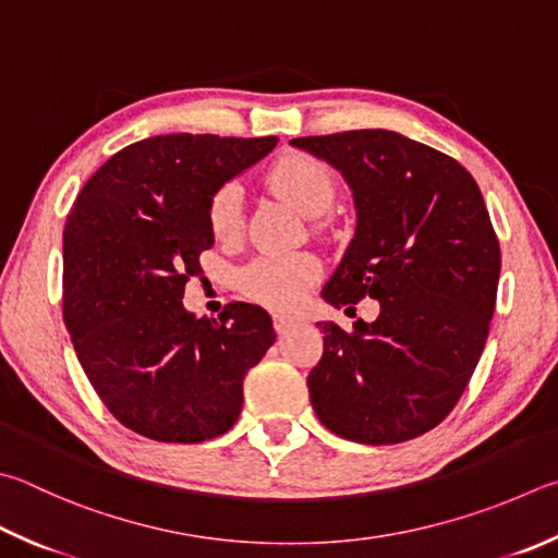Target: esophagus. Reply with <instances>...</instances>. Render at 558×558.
Wrapping results in <instances>:
<instances>
[{
    "label": "esophagus",
    "instance_id": "1",
    "mask_svg": "<svg viewBox=\"0 0 558 558\" xmlns=\"http://www.w3.org/2000/svg\"><path fill=\"white\" fill-rule=\"evenodd\" d=\"M295 324H298V319L288 317V314H272V327H276L278 333L290 331L292 327H295Z\"/></svg>",
    "mask_w": 558,
    "mask_h": 558
}]
</instances>
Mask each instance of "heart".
<instances>
[{
	"mask_svg": "<svg viewBox=\"0 0 558 558\" xmlns=\"http://www.w3.org/2000/svg\"><path fill=\"white\" fill-rule=\"evenodd\" d=\"M272 190L305 215H319L333 199V178L322 160L307 154H288L270 168ZM244 190L239 182H225L211 192L207 221L217 239H234L241 229ZM319 276V260L310 253H266L241 270L244 295L272 310L295 307L305 290Z\"/></svg>",
	"mask_w": 558,
	"mask_h": 558,
	"instance_id": "obj_1",
	"label": "heart"
}]
</instances>
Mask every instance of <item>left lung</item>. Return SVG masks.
I'll return each mask as SVG.
<instances>
[{"instance_id":"8db88e82","label":"left lung","mask_w":558,"mask_h":558,"mask_svg":"<svg viewBox=\"0 0 558 558\" xmlns=\"http://www.w3.org/2000/svg\"><path fill=\"white\" fill-rule=\"evenodd\" d=\"M353 190L356 234L322 298L376 322L347 333L324 322L310 400L337 437L383 447L429 432L469 385L488 339L500 244L473 175L459 160L385 129L292 138Z\"/></svg>"}]
</instances>
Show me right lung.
Wrapping results in <instances>:
<instances>
[{"label": "right lung", "mask_w": 558, "mask_h": 558, "mask_svg": "<svg viewBox=\"0 0 558 558\" xmlns=\"http://www.w3.org/2000/svg\"><path fill=\"white\" fill-rule=\"evenodd\" d=\"M276 136L168 134L136 141L85 182L63 231V319L80 366L126 429L166 444L229 432L244 378L276 341L266 310L217 319L182 307L215 246L211 192L276 148Z\"/></svg>", "instance_id": "add662e5"}]
</instances>
